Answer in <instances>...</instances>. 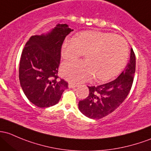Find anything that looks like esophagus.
Listing matches in <instances>:
<instances>
[{
	"label": "esophagus",
	"instance_id": "obj_1",
	"mask_svg": "<svg viewBox=\"0 0 151 151\" xmlns=\"http://www.w3.org/2000/svg\"><path fill=\"white\" fill-rule=\"evenodd\" d=\"M69 88H75L76 87H77V85H76V84H74V83H69Z\"/></svg>",
	"mask_w": 151,
	"mask_h": 151
}]
</instances>
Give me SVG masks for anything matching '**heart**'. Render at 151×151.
<instances>
[{
  "label": "heart",
  "mask_w": 151,
  "mask_h": 151,
  "mask_svg": "<svg viewBox=\"0 0 151 151\" xmlns=\"http://www.w3.org/2000/svg\"><path fill=\"white\" fill-rule=\"evenodd\" d=\"M83 53L85 61L63 62V77L72 82H83L95 76L98 81H107L119 74L127 61L129 50L126 41L110 32L88 31L77 37H67L61 55L64 59H74Z\"/></svg>",
  "instance_id": "obj_1"
}]
</instances>
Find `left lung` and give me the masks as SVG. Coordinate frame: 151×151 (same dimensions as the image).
Returning <instances> with one entry per match:
<instances>
[{
	"label": "left lung",
	"mask_w": 151,
	"mask_h": 151,
	"mask_svg": "<svg viewBox=\"0 0 151 151\" xmlns=\"http://www.w3.org/2000/svg\"><path fill=\"white\" fill-rule=\"evenodd\" d=\"M129 63L121 74L111 82L88 87L89 96L79 102V110L90 119H101L112 113L129 94L135 73V55L130 50Z\"/></svg>",
	"instance_id": "left-lung-1"
}]
</instances>
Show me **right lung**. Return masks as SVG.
Instances as JSON below:
<instances>
[{
	"label": "right lung",
	"mask_w": 151,
	"mask_h": 151,
	"mask_svg": "<svg viewBox=\"0 0 151 151\" xmlns=\"http://www.w3.org/2000/svg\"><path fill=\"white\" fill-rule=\"evenodd\" d=\"M74 29L66 24L40 35H32L22 50L19 77L28 100L40 108L58 104L68 88L63 80H57L61 46L65 37Z\"/></svg>",
	"instance_id": "right-lung-1"
}]
</instances>
